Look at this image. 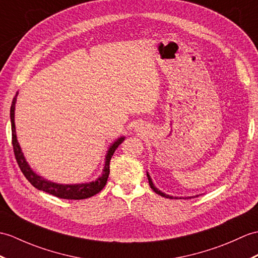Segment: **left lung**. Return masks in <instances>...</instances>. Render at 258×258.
<instances>
[{
  "label": "left lung",
  "instance_id": "8db88e82",
  "mask_svg": "<svg viewBox=\"0 0 258 258\" xmlns=\"http://www.w3.org/2000/svg\"><path fill=\"white\" fill-rule=\"evenodd\" d=\"M147 178H148V182H149V185H151V188H152V189L155 191V192H156V194H157V195H159V196H161V197L169 198V199H172L173 197H171V196H169V195H166V194H164V192H161L160 190H158L156 187H155L154 183H153V181H152V178H151V176L148 175V173H147ZM196 197H198V196H196ZM175 198H176V197H175ZM189 198H191V197H189ZM176 199H177V198H176ZM180 199H181V198H180Z\"/></svg>",
  "mask_w": 258,
  "mask_h": 258
}]
</instances>
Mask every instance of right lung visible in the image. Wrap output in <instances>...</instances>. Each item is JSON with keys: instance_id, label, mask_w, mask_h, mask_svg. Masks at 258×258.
I'll use <instances>...</instances> for the list:
<instances>
[{"instance_id": "right-lung-1", "label": "right lung", "mask_w": 258, "mask_h": 258, "mask_svg": "<svg viewBox=\"0 0 258 258\" xmlns=\"http://www.w3.org/2000/svg\"><path fill=\"white\" fill-rule=\"evenodd\" d=\"M17 94H19V92L16 93L15 98L13 99V102H12L11 111H10L11 125H12V144H13L14 155H15L17 164H19L22 172L24 173V176L26 177L27 180L31 182L36 189L45 191L47 194L61 198V199L81 200V199H87V198H90L99 194L100 191L104 188V185L106 184V181H107V178H109L110 160L113 156V154H114L115 149L118 147L119 144L124 141V137H121V139L116 140L110 146L105 156V164H104L103 171H102V175L95 181L86 182V183H77V184H60V183L51 182L41 176H38L37 173H36L31 167H29L25 157H24V154L22 153L20 144L17 142L15 122H14L15 103H16Z\"/></svg>"}]
</instances>
